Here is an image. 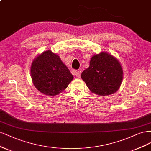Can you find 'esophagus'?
Returning a JSON list of instances; mask_svg holds the SVG:
<instances>
[{"mask_svg": "<svg viewBox=\"0 0 151 151\" xmlns=\"http://www.w3.org/2000/svg\"><path fill=\"white\" fill-rule=\"evenodd\" d=\"M75 75H76V78H80L81 76V71H76L75 73Z\"/></svg>", "mask_w": 151, "mask_h": 151, "instance_id": "esophagus-1", "label": "esophagus"}]
</instances>
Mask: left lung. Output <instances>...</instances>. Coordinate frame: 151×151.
Listing matches in <instances>:
<instances>
[{
  "label": "left lung",
  "mask_w": 151,
  "mask_h": 151,
  "mask_svg": "<svg viewBox=\"0 0 151 151\" xmlns=\"http://www.w3.org/2000/svg\"><path fill=\"white\" fill-rule=\"evenodd\" d=\"M81 76L92 93L106 96L114 94L120 88L123 71L116 58L104 52L91 58L89 68Z\"/></svg>",
  "instance_id": "8db88e82"
}]
</instances>
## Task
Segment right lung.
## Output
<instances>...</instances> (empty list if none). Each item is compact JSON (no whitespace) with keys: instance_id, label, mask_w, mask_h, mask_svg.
Listing matches in <instances>:
<instances>
[{"instance_id":"obj_1","label":"right lung","mask_w":151,"mask_h":151,"mask_svg":"<svg viewBox=\"0 0 151 151\" xmlns=\"http://www.w3.org/2000/svg\"><path fill=\"white\" fill-rule=\"evenodd\" d=\"M31 74L36 88L42 93L51 96L61 93L73 79L60 58L50 50L34 60Z\"/></svg>"}]
</instances>
